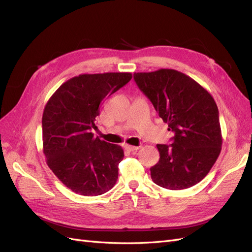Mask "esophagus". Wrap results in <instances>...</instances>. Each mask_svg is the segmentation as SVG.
<instances>
[{"instance_id": "esophagus-1", "label": "esophagus", "mask_w": 252, "mask_h": 252, "mask_svg": "<svg viewBox=\"0 0 252 252\" xmlns=\"http://www.w3.org/2000/svg\"><path fill=\"white\" fill-rule=\"evenodd\" d=\"M139 148H140L139 146H131V145H125V149H126L127 151H130V152L136 151Z\"/></svg>"}]
</instances>
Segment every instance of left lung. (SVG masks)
Wrapping results in <instances>:
<instances>
[{"mask_svg":"<svg viewBox=\"0 0 252 252\" xmlns=\"http://www.w3.org/2000/svg\"><path fill=\"white\" fill-rule=\"evenodd\" d=\"M133 79L168 130L172 144H158V162L151 179L166 189L181 190L201 182L222 149L218 106L211 94L188 75L174 69L138 72Z\"/></svg>","mask_w":252,"mask_h":252,"instance_id":"left-lung-1","label":"left lung"}]
</instances>
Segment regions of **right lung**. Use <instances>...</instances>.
Instances as JSON below:
<instances>
[{"instance_id": "obj_1", "label": "right lung", "mask_w": 252, "mask_h": 252, "mask_svg": "<svg viewBox=\"0 0 252 252\" xmlns=\"http://www.w3.org/2000/svg\"><path fill=\"white\" fill-rule=\"evenodd\" d=\"M129 72L80 74L59 87L42 118L43 151L57 178L75 193L100 195L118 180L121 146L94 138L105 98L131 80Z\"/></svg>"}]
</instances>
